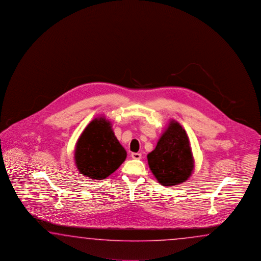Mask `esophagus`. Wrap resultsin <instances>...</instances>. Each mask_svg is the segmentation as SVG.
<instances>
[{"label":"esophagus","instance_id":"obj_1","mask_svg":"<svg viewBox=\"0 0 261 261\" xmlns=\"http://www.w3.org/2000/svg\"><path fill=\"white\" fill-rule=\"evenodd\" d=\"M132 158L134 160H141L142 159V154L141 153H133Z\"/></svg>","mask_w":261,"mask_h":261}]
</instances>
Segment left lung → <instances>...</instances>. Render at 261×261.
Returning a JSON list of instances; mask_svg holds the SVG:
<instances>
[{"label":"left lung","instance_id":"1","mask_svg":"<svg viewBox=\"0 0 261 261\" xmlns=\"http://www.w3.org/2000/svg\"><path fill=\"white\" fill-rule=\"evenodd\" d=\"M150 170L164 187L185 183L194 171L195 161L185 128L171 119L158 141L155 149L147 155Z\"/></svg>","mask_w":261,"mask_h":261}]
</instances>
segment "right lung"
<instances>
[{"label":"right lung","mask_w":261,"mask_h":261,"mask_svg":"<svg viewBox=\"0 0 261 261\" xmlns=\"http://www.w3.org/2000/svg\"><path fill=\"white\" fill-rule=\"evenodd\" d=\"M127 158L112 123L105 116L96 117L85 128L74 148V162L84 176L102 180L116 172Z\"/></svg>","instance_id":"add662e5"}]
</instances>
